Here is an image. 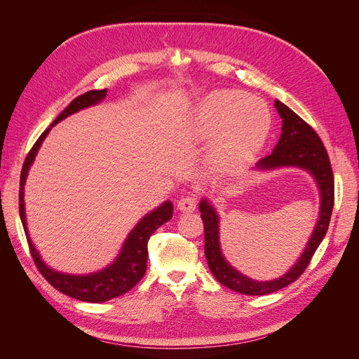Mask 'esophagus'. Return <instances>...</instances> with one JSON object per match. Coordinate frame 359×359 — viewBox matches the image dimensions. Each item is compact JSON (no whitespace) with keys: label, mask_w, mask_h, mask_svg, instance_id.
Segmentation results:
<instances>
[{"label":"esophagus","mask_w":359,"mask_h":359,"mask_svg":"<svg viewBox=\"0 0 359 359\" xmlns=\"http://www.w3.org/2000/svg\"><path fill=\"white\" fill-rule=\"evenodd\" d=\"M196 208V199L193 196H184L178 201V210L181 212H191Z\"/></svg>","instance_id":"1"}]
</instances>
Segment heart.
I'll list each match as a JSON object with an SVG mask.
<instances>
[{"label": "heart", "mask_w": 359, "mask_h": 359, "mask_svg": "<svg viewBox=\"0 0 359 359\" xmlns=\"http://www.w3.org/2000/svg\"><path fill=\"white\" fill-rule=\"evenodd\" d=\"M271 124L273 116L266 103L236 90H215L202 95L189 116L193 137L214 139L210 160L219 166L255 156L268 139Z\"/></svg>", "instance_id": "b5f03b06"}]
</instances>
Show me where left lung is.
Returning <instances> with one entry per match:
<instances>
[{
  "instance_id": "1",
  "label": "left lung",
  "mask_w": 359,
  "mask_h": 359,
  "mask_svg": "<svg viewBox=\"0 0 359 359\" xmlns=\"http://www.w3.org/2000/svg\"><path fill=\"white\" fill-rule=\"evenodd\" d=\"M276 109L281 118V136L269 156L260 158L253 170L268 172L283 168L306 170L314 180L319 190V215L311 236L298 260L283 276L273 280H256L243 274L231 265L220 245V215L208 198L199 203L201 217L205 227V256L214 277L226 287L244 295H266L293 283L307 268L310 259L327 235L334 206V177L328 153L316 132L301 119L290 107L276 99Z\"/></svg>"
}]
</instances>
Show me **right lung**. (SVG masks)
<instances>
[{
	"label": "right lung",
	"instance_id": "add662e5",
	"mask_svg": "<svg viewBox=\"0 0 359 359\" xmlns=\"http://www.w3.org/2000/svg\"><path fill=\"white\" fill-rule=\"evenodd\" d=\"M106 94H107V88L93 90L79 97H76L66 109L55 118V121L49 126V128H46L45 132L41 133V136L37 139V142L31 148L29 154L25 158L22 172H20L19 214H20V220H22L24 231L27 233V240L29 244L32 259H34V262L40 273L43 274V277H45L53 287L62 293H66V295L74 299H81L86 302L109 301L112 298L123 295V293L128 292L139 283L140 278L145 276V271H147L149 236L153 235L161 224L169 222L173 214V205L170 201H165L161 205H158L157 208L145 214L142 219L137 222V224L133 227V229L128 232L121 250H119V253L116 255V257L112 260V262L109 265H106L104 268L94 271V273H90V274H67L50 268L49 265H46L45 260L41 259L39 250L36 248L34 243H32L28 232L24 196H25V182H27L28 172L32 166V163L36 160L39 149L41 144L45 142V139L53 126L76 112L86 109V107L102 103L104 100Z\"/></svg>",
	"mask_w": 359,
	"mask_h": 359
}]
</instances>
